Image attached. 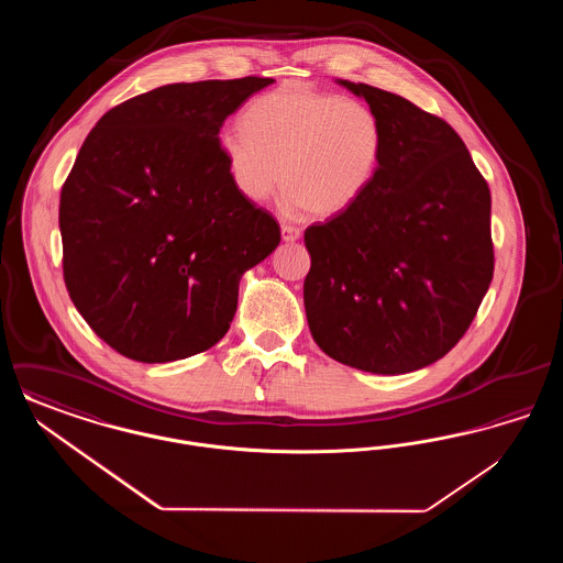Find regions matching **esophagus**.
I'll return each mask as SVG.
<instances>
[{
  "mask_svg": "<svg viewBox=\"0 0 563 563\" xmlns=\"http://www.w3.org/2000/svg\"><path fill=\"white\" fill-rule=\"evenodd\" d=\"M280 232H283V241L285 242H295L301 239V230L295 228V225H289V223H283Z\"/></svg>",
  "mask_w": 563,
  "mask_h": 563,
  "instance_id": "esophagus-1",
  "label": "esophagus"
}]
</instances>
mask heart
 I'll use <instances>...</instances> for the list:
<instances>
[{
  "instance_id": "1",
  "label": "heart",
  "mask_w": 563,
  "mask_h": 563,
  "mask_svg": "<svg viewBox=\"0 0 563 563\" xmlns=\"http://www.w3.org/2000/svg\"><path fill=\"white\" fill-rule=\"evenodd\" d=\"M219 152L242 198L260 202L283 184L289 207L327 219L372 188L384 129L363 101L278 86L249 103L244 126L219 133Z\"/></svg>"
}]
</instances>
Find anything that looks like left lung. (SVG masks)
I'll return each mask as SVG.
<instances>
[{"mask_svg":"<svg viewBox=\"0 0 563 563\" xmlns=\"http://www.w3.org/2000/svg\"><path fill=\"white\" fill-rule=\"evenodd\" d=\"M338 84L377 113L384 152L363 198L303 234L306 317L331 358L409 374L454 349L489 289L492 196L445 120L369 84Z\"/></svg>","mask_w":563,"mask_h":563,"instance_id":"left-lung-1","label":"left lung"}]
</instances>
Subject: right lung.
Returning a JSON list of instances; mask_svg holds the SVG:
<instances>
[{
  "label": "right lung",
  "mask_w": 563,
  "mask_h": 563,
  "mask_svg": "<svg viewBox=\"0 0 563 563\" xmlns=\"http://www.w3.org/2000/svg\"><path fill=\"white\" fill-rule=\"evenodd\" d=\"M272 78L168 84L97 122L60 189L63 276L90 329L141 363L214 346L242 274L280 242L219 152L230 113Z\"/></svg>",
  "instance_id": "obj_1"
}]
</instances>
